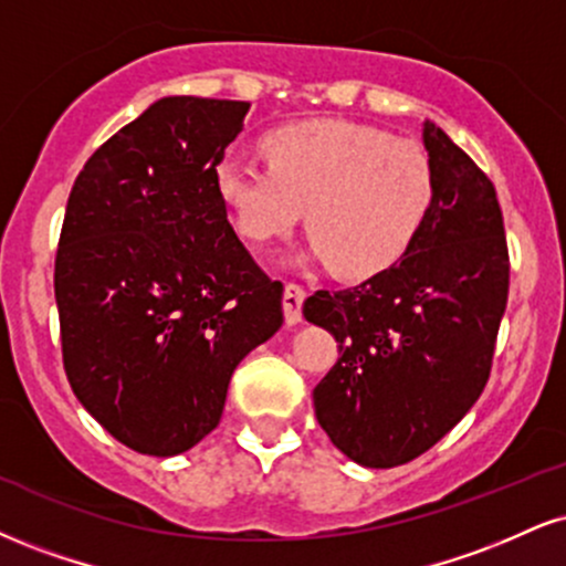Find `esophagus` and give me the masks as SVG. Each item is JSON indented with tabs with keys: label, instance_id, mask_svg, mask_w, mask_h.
I'll use <instances>...</instances> for the list:
<instances>
[{
	"label": "esophagus",
	"instance_id": "esophagus-1",
	"mask_svg": "<svg viewBox=\"0 0 566 566\" xmlns=\"http://www.w3.org/2000/svg\"><path fill=\"white\" fill-rule=\"evenodd\" d=\"M303 301H305V290L301 284H287V287H284V297H282L284 322L287 324L303 322Z\"/></svg>",
	"mask_w": 566,
	"mask_h": 566
}]
</instances>
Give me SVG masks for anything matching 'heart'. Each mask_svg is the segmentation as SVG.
<instances>
[{"mask_svg":"<svg viewBox=\"0 0 566 566\" xmlns=\"http://www.w3.org/2000/svg\"><path fill=\"white\" fill-rule=\"evenodd\" d=\"M265 166L227 158L216 166V192L234 229L263 248L301 223L305 261L343 279H369L398 263L434 206L427 149L382 128L318 118L282 126L261 139Z\"/></svg>","mask_w":566,"mask_h":566,"instance_id":"obj_1","label":"heart"}]
</instances>
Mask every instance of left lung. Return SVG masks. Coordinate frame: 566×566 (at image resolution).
I'll use <instances>...</instances> for the list:
<instances>
[{
    "label": "left lung",
    "instance_id": "obj_1",
    "mask_svg": "<svg viewBox=\"0 0 566 566\" xmlns=\"http://www.w3.org/2000/svg\"><path fill=\"white\" fill-rule=\"evenodd\" d=\"M434 206L398 263L350 290H318L303 316L337 339L313 390L329 440L369 469L417 459L478 403L509 297V250L493 181L424 120Z\"/></svg>",
    "mask_w": 566,
    "mask_h": 566
}]
</instances>
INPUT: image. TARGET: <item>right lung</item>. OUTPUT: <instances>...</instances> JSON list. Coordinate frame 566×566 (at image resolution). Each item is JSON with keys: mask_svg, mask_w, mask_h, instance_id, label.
I'll use <instances>...</instances> for the list:
<instances>
[{"mask_svg": "<svg viewBox=\"0 0 566 566\" xmlns=\"http://www.w3.org/2000/svg\"><path fill=\"white\" fill-rule=\"evenodd\" d=\"M250 102L163 97L86 160L54 258L63 364L81 406L136 453L221 421L229 379L284 322L231 229L216 166Z\"/></svg>", "mask_w": 566, "mask_h": 566, "instance_id": "right-lung-1", "label": "right lung"}]
</instances>
